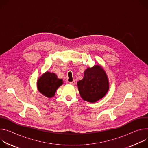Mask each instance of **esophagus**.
I'll return each instance as SVG.
<instances>
[{"mask_svg": "<svg viewBox=\"0 0 148 148\" xmlns=\"http://www.w3.org/2000/svg\"><path fill=\"white\" fill-rule=\"evenodd\" d=\"M75 80H73V81H72V82H69V84L70 85H75Z\"/></svg>", "mask_w": 148, "mask_h": 148, "instance_id": "34e87169", "label": "esophagus"}]
</instances>
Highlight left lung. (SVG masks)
Segmentation results:
<instances>
[{"label":"left lung","mask_w":148,"mask_h":148,"mask_svg":"<svg viewBox=\"0 0 148 148\" xmlns=\"http://www.w3.org/2000/svg\"><path fill=\"white\" fill-rule=\"evenodd\" d=\"M77 84L82 98L89 102H96L102 99L109 90L107 75L98 65L85 70L83 79Z\"/></svg>","instance_id":"8db88e82"}]
</instances>
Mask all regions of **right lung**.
Returning <instances> with one entry per match:
<instances>
[{"label": "right lung", "instance_id": "1", "mask_svg": "<svg viewBox=\"0 0 148 148\" xmlns=\"http://www.w3.org/2000/svg\"><path fill=\"white\" fill-rule=\"evenodd\" d=\"M62 84V79H58L55 73L49 72L44 73L37 82L39 91L48 97H53L57 89Z\"/></svg>", "mask_w": 148, "mask_h": 148}]
</instances>
